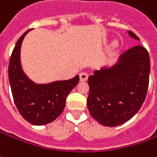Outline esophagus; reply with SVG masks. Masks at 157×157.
<instances>
[{
  "label": "esophagus",
  "mask_w": 157,
  "mask_h": 157,
  "mask_svg": "<svg viewBox=\"0 0 157 157\" xmlns=\"http://www.w3.org/2000/svg\"><path fill=\"white\" fill-rule=\"evenodd\" d=\"M80 81L81 82H86L87 80H88V74L85 73V72H82V73H80Z\"/></svg>",
  "instance_id": "obj_1"
}]
</instances>
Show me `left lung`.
I'll return each instance as SVG.
<instances>
[{
    "label": "left lung",
    "instance_id": "left-lung-1",
    "mask_svg": "<svg viewBox=\"0 0 157 157\" xmlns=\"http://www.w3.org/2000/svg\"><path fill=\"white\" fill-rule=\"evenodd\" d=\"M128 35L139 38L132 31ZM150 59L146 49L133 46L110 67H103L88 79L87 107L93 119L105 126L124 124L140 110L146 98Z\"/></svg>",
    "mask_w": 157,
    "mask_h": 157
}]
</instances>
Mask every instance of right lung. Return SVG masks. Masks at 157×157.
I'll use <instances>...</instances> for the list:
<instances>
[{
  "instance_id": "obj_1",
  "label": "right lung",
  "mask_w": 157,
  "mask_h": 157,
  "mask_svg": "<svg viewBox=\"0 0 157 157\" xmlns=\"http://www.w3.org/2000/svg\"><path fill=\"white\" fill-rule=\"evenodd\" d=\"M25 31L17 40L9 64V80L15 105L25 120L35 126L51 123L63 112L66 98L79 82V75L66 81L36 83L22 68L20 51Z\"/></svg>"
}]
</instances>
